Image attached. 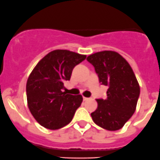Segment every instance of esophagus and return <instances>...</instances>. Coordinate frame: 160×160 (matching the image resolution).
<instances>
[{
    "label": "esophagus",
    "instance_id": "34e87169",
    "mask_svg": "<svg viewBox=\"0 0 160 160\" xmlns=\"http://www.w3.org/2000/svg\"><path fill=\"white\" fill-rule=\"evenodd\" d=\"M89 99V98H86V97H83V101H88Z\"/></svg>",
    "mask_w": 160,
    "mask_h": 160
}]
</instances>
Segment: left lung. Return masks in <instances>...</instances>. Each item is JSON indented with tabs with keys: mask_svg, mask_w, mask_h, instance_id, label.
I'll list each match as a JSON object with an SVG mask.
<instances>
[{
	"mask_svg": "<svg viewBox=\"0 0 160 160\" xmlns=\"http://www.w3.org/2000/svg\"><path fill=\"white\" fill-rule=\"evenodd\" d=\"M87 60L94 67L101 84L108 86L107 98L96 99L93 121L108 131L121 129L135 112L140 87L129 63L116 52L92 54Z\"/></svg>",
	"mask_w": 160,
	"mask_h": 160,
	"instance_id": "8db88e82",
	"label": "left lung"
}]
</instances>
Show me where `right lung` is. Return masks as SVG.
<instances>
[{"label":"right lung","mask_w":160,"mask_h":160,"mask_svg":"<svg viewBox=\"0 0 160 160\" xmlns=\"http://www.w3.org/2000/svg\"><path fill=\"white\" fill-rule=\"evenodd\" d=\"M86 58L68 50L51 52L37 63L26 83V97L31 114L41 126L57 130L72 121L83 98L62 92L72 69Z\"/></svg>","instance_id":"1"}]
</instances>
